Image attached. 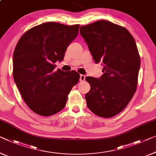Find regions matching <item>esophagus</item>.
Wrapping results in <instances>:
<instances>
[{"instance_id": "34e87169", "label": "esophagus", "mask_w": 156, "mask_h": 156, "mask_svg": "<svg viewBox=\"0 0 156 156\" xmlns=\"http://www.w3.org/2000/svg\"><path fill=\"white\" fill-rule=\"evenodd\" d=\"M85 80V75H81L80 76V81H84Z\"/></svg>"}]
</instances>
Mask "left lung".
<instances>
[{
    "label": "left lung",
    "mask_w": 156,
    "mask_h": 156,
    "mask_svg": "<svg viewBox=\"0 0 156 156\" xmlns=\"http://www.w3.org/2000/svg\"><path fill=\"white\" fill-rule=\"evenodd\" d=\"M80 33L95 63L104 66L100 78H85L90 85L87 107L100 117H113L136 92L141 61L135 41L125 28L106 20L80 27Z\"/></svg>",
    "instance_id": "8db88e82"
}]
</instances>
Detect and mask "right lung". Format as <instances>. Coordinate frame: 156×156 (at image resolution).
Masks as SVG:
<instances>
[{"instance_id":"obj_1","label":"right lung","mask_w":156,"mask_h":156,"mask_svg":"<svg viewBox=\"0 0 156 156\" xmlns=\"http://www.w3.org/2000/svg\"><path fill=\"white\" fill-rule=\"evenodd\" d=\"M80 25L46 22L21 37L13 54V78L27 105L37 114L54 115L66 105L79 81L76 71H55L67 47L78 36Z\"/></svg>"}]
</instances>
